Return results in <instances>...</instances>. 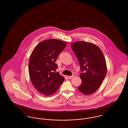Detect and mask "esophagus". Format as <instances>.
<instances>
[{
	"label": "esophagus",
	"instance_id": "obj_1",
	"mask_svg": "<svg viewBox=\"0 0 128 128\" xmlns=\"http://www.w3.org/2000/svg\"><path fill=\"white\" fill-rule=\"evenodd\" d=\"M74 76V75H72V76H68V78H69V79H72V78H73Z\"/></svg>",
	"mask_w": 128,
	"mask_h": 128
}]
</instances>
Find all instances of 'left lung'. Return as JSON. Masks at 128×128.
<instances>
[{
	"label": "left lung",
	"instance_id": "left-lung-1",
	"mask_svg": "<svg viewBox=\"0 0 128 128\" xmlns=\"http://www.w3.org/2000/svg\"><path fill=\"white\" fill-rule=\"evenodd\" d=\"M82 73V82L78 87L82 94L90 95L96 91L107 72L106 61L101 50L96 44L84 41L72 44Z\"/></svg>",
	"mask_w": 128,
	"mask_h": 128
}]
</instances>
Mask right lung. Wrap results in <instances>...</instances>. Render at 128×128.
Instances as JSON below:
<instances>
[{
    "label": "right lung",
    "instance_id": "add662e5",
    "mask_svg": "<svg viewBox=\"0 0 128 128\" xmlns=\"http://www.w3.org/2000/svg\"><path fill=\"white\" fill-rule=\"evenodd\" d=\"M66 44L55 39L44 40L32 52L29 63L30 80L37 90L44 94L55 93L64 80L62 75L56 72L58 68L56 62Z\"/></svg>",
    "mask_w": 128,
    "mask_h": 128
}]
</instances>
